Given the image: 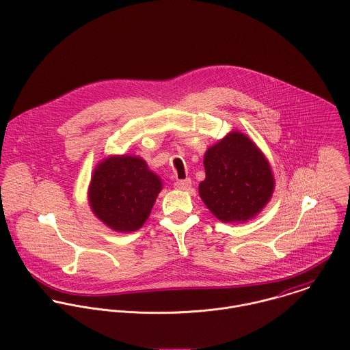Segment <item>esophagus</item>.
Returning a JSON list of instances; mask_svg holds the SVG:
<instances>
[{
	"label": "esophagus",
	"mask_w": 350,
	"mask_h": 350,
	"mask_svg": "<svg viewBox=\"0 0 350 350\" xmlns=\"http://www.w3.org/2000/svg\"><path fill=\"white\" fill-rule=\"evenodd\" d=\"M174 186L178 190H189L191 187V179L187 178V179H183V180H176Z\"/></svg>",
	"instance_id": "esophagus-1"
}]
</instances>
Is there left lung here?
<instances>
[{"label":"left lung","instance_id":"obj_1","mask_svg":"<svg viewBox=\"0 0 350 350\" xmlns=\"http://www.w3.org/2000/svg\"><path fill=\"white\" fill-rule=\"evenodd\" d=\"M200 196L222 222H247L271 200L275 180L268 160L250 137L230 132L207 148Z\"/></svg>","mask_w":350,"mask_h":350}]
</instances>
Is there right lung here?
<instances>
[{
    "mask_svg": "<svg viewBox=\"0 0 350 350\" xmlns=\"http://www.w3.org/2000/svg\"><path fill=\"white\" fill-rule=\"evenodd\" d=\"M161 180L139 156H109L96 167L89 186L93 213L110 229L129 233L150 217Z\"/></svg>",
    "mask_w": 350,
    "mask_h": 350,
    "instance_id": "add662e5",
    "label": "right lung"
}]
</instances>
